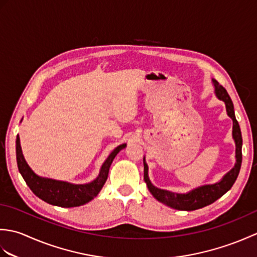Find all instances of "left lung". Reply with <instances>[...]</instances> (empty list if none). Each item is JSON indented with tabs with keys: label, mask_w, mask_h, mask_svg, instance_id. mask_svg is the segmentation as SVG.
Segmentation results:
<instances>
[{
	"label": "left lung",
	"mask_w": 257,
	"mask_h": 257,
	"mask_svg": "<svg viewBox=\"0 0 257 257\" xmlns=\"http://www.w3.org/2000/svg\"><path fill=\"white\" fill-rule=\"evenodd\" d=\"M213 83H214V86H215L216 96L225 102L227 114L233 120V138L235 140V145H236L235 167H234L230 172H227L220 182H217L215 184L203 185V187L191 191V192L187 194H178V193L170 192V191L161 190L154 187L148 178V166H147L146 162H144L145 165L144 179L147 185H148V189L151 192V194L154 195L158 201H160L161 203L170 207H173V209L182 210V211H193L213 203V202H215L217 199H220L223 194H225L227 191L233 187V184L236 181L237 176L239 173V169H241L242 134H241V129H239V124L235 118V113H234L233 102L224 87L222 85H219V83H217L216 80H213Z\"/></svg>",
	"instance_id": "1"
}]
</instances>
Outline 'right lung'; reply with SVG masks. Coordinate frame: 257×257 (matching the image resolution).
<instances>
[{
    "label": "right lung",
    "mask_w": 257,
    "mask_h": 257,
    "mask_svg": "<svg viewBox=\"0 0 257 257\" xmlns=\"http://www.w3.org/2000/svg\"><path fill=\"white\" fill-rule=\"evenodd\" d=\"M124 147L125 144L118 146L103 162L99 176L94 181L87 184H72L36 176L27 166L23 154H22L19 135L16 137V160H18V167L22 177L33 191V193L50 204L62 207H73L87 203L99 193L107 180L109 168H110L112 160Z\"/></svg>",
    "instance_id": "right-lung-1"
}]
</instances>
